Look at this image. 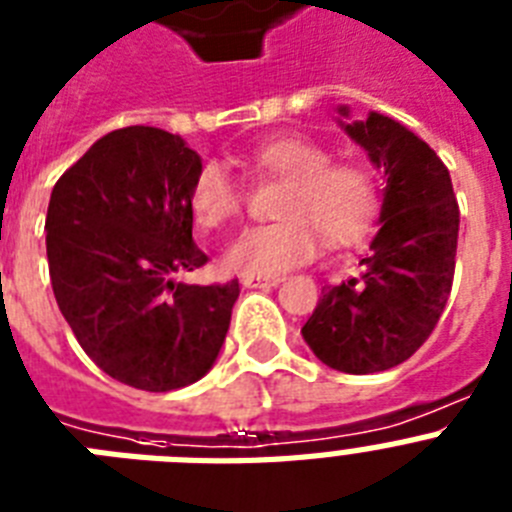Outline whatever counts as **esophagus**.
<instances>
[{"instance_id": "1", "label": "esophagus", "mask_w": 512, "mask_h": 512, "mask_svg": "<svg viewBox=\"0 0 512 512\" xmlns=\"http://www.w3.org/2000/svg\"><path fill=\"white\" fill-rule=\"evenodd\" d=\"M281 281V276H242V283L247 289H270V286H278Z\"/></svg>"}]
</instances>
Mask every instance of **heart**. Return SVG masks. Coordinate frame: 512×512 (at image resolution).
<instances>
[{"instance_id":"heart-1","label":"heart","mask_w":512,"mask_h":512,"mask_svg":"<svg viewBox=\"0 0 512 512\" xmlns=\"http://www.w3.org/2000/svg\"><path fill=\"white\" fill-rule=\"evenodd\" d=\"M263 174L289 187L278 203L283 221L252 226L226 252V265L242 276H281L312 260L320 236L330 247L362 239L380 210V182L356 158L330 161L325 145L299 135L270 137L252 150ZM192 216L205 229H223L242 216L244 192L226 166L208 161L190 187Z\"/></svg>"}]
</instances>
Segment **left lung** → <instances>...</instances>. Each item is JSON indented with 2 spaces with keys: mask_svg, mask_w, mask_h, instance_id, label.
I'll use <instances>...</instances> for the list:
<instances>
[{
  "mask_svg": "<svg viewBox=\"0 0 512 512\" xmlns=\"http://www.w3.org/2000/svg\"><path fill=\"white\" fill-rule=\"evenodd\" d=\"M343 130L388 176L382 223L359 273L322 289L302 336L322 364L372 375L432 336L453 286L461 213L448 166L403 124L372 111Z\"/></svg>",
  "mask_w": 512,
  "mask_h": 512,
  "instance_id": "8db88e82",
  "label": "left lung"
}]
</instances>
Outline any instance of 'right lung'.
I'll return each instance as SVG.
<instances>
[{
    "label": "right lung",
    "instance_id": "1",
    "mask_svg": "<svg viewBox=\"0 0 512 512\" xmlns=\"http://www.w3.org/2000/svg\"><path fill=\"white\" fill-rule=\"evenodd\" d=\"M203 161L179 135L124 127L54 184L51 289L85 354L114 380L166 393L213 367L239 281H176L208 263L192 242L190 187Z\"/></svg>",
    "mask_w": 512,
    "mask_h": 512
}]
</instances>
